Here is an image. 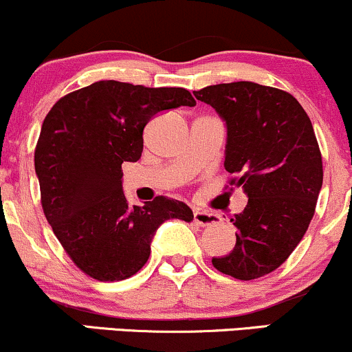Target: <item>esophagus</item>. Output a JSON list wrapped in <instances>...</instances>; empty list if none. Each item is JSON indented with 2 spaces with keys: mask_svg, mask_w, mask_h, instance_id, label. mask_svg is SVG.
<instances>
[{
  "mask_svg": "<svg viewBox=\"0 0 352 352\" xmlns=\"http://www.w3.org/2000/svg\"><path fill=\"white\" fill-rule=\"evenodd\" d=\"M193 221H195L197 225H200V227H207V225L218 223V221H220V218H218L217 215H213V213L195 210V212H193Z\"/></svg>",
  "mask_w": 352,
  "mask_h": 352,
  "instance_id": "esophagus-1",
  "label": "esophagus"
}]
</instances>
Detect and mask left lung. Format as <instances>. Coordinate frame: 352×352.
Returning <instances> with one entry per match:
<instances>
[{
	"label": "left lung",
	"instance_id": "left-lung-1",
	"mask_svg": "<svg viewBox=\"0 0 352 352\" xmlns=\"http://www.w3.org/2000/svg\"><path fill=\"white\" fill-rule=\"evenodd\" d=\"M227 124L225 168L248 204L230 221L235 248L212 263L236 280L274 272L309 227L322 185L313 124L286 91L256 82L217 84L193 92Z\"/></svg>",
	"mask_w": 352,
	"mask_h": 352
}]
</instances>
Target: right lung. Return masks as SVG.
Masks as SVG:
<instances>
[{
    "label": "right lung",
    "instance_id": "obj_1",
    "mask_svg": "<svg viewBox=\"0 0 352 352\" xmlns=\"http://www.w3.org/2000/svg\"><path fill=\"white\" fill-rule=\"evenodd\" d=\"M195 104L184 87L99 80L47 112L34 151L44 215L64 252L94 280L131 278L147 263L165 220H193L184 201L162 195L131 207L122 164L140 159L153 116Z\"/></svg>",
    "mask_w": 352,
    "mask_h": 352
}]
</instances>
